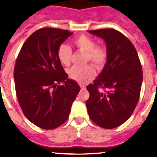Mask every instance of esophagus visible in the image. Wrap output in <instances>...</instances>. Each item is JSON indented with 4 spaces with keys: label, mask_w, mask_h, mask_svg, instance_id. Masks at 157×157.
<instances>
[{
    "label": "esophagus",
    "mask_w": 157,
    "mask_h": 157,
    "mask_svg": "<svg viewBox=\"0 0 157 157\" xmlns=\"http://www.w3.org/2000/svg\"><path fill=\"white\" fill-rule=\"evenodd\" d=\"M80 87H81L82 90H83V89H85L86 86L84 85H82V84H80Z\"/></svg>",
    "instance_id": "obj_1"
}]
</instances>
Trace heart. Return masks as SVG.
Here are the masks:
<instances>
[{
  "label": "heart",
  "mask_w": 157,
  "mask_h": 157,
  "mask_svg": "<svg viewBox=\"0 0 157 157\" xmlns=\"http://www.w3.org/2000/svg\"><path fill=\"white\" fill-rule=\"evenodd\" d=\"M75 46L81 52L85 53L84 62L90 61L97 67L101 68L106 63L108 59V52L104 46L96 45V42L91 37L86 35H80L72 41ZM72 50L69 45L62 44L57 49V57L59 62L64 66L71 63ZM71 79L84 84L95 75V69L90 63L84 66H73L67 71Z\"/></svg>",
  "instance_id": "b5f03b06"
}]
</instances>
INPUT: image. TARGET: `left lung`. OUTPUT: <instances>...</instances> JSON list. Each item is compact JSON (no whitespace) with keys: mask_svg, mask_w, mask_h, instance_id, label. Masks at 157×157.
Masks as SVG:
<instances>
[{"mask_svg":"<svg viewBox=\"0 0 157 157\" xmlns=\"http://www.w3.org/2000/svg\"><path fill=\"white\" fill-rule=\"evenodd\" d=\"M89 32L105 40L108 59L98 78L86 86L88 114L99 127L116 128L131 116L138 102L143 78L141 62L135 47L121 32L112 28Z\"/></svg>","mask_w":157,"mask_h":157,"instance_id":"8db88e82","label":"left lung"}]
</instances>
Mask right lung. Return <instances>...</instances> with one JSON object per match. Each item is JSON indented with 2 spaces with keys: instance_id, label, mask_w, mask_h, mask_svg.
I'll return each mask as SVG.
<instances>
[{
  "instance_id": "obj_1",
  "label": "right lung",
  "mask_w": 157,
  "mask_h": 157,
  "mask_svg": "<svg viewBox=\"0 0 157 157\" xmlns=\"http://www.w3.org/2000/svg\"><path fill=\"white\" fill-rule=\"evenodd\" d=\"M72 34L52 27L39 29L23 43L16 59L14 80L19 106L32 123L45 130L66 122L80 90L76 82L67 79L57 57L59 46Z\"/></svg>"
}]
</instances>
